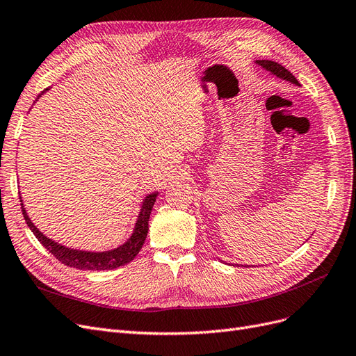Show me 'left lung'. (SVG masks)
Here are the masks:
<instances>
[{"instance_id":"8db88e82","label":"left lung","mask_w":356,"mask_h":356,"mask_svg":"<svg viewBox=\"0 0 356 356\" xmlns=\"http://www.w3.org/2000/svg\"><path fill=\"white\" fill-rule=\"evenodd\" d=\"M257 63H258V65H260V67L266 68L267 71L273 72L275 75H277V77H281V79H284V80H288V81L294 83V84H298V81H297V79L294 77V75L291 74L285 67H282L281 63L273 62V60H257Z\"/></svg>"}]
</instances>
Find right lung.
<instances>
[{"mask_svg": "<svg viewBox=\"0 0 356 356\" xmlns=\"http://www.w3.org/2000/svg\"><path fill=\"white\" fill-rule=\"evenodd\" d=\"M156 197H157V193H153V195H148L145 197L131 239H129L126 243H123L122 246L115 248V250L106 251V252H86V251L71 250V248H65L59 245L58 242L46 238V236L42 234L28 218L24 203H20V207H22V213L28 227L32 230V233L35 234L38 242L62 264L80 268V270H111V268H117L131 263L136 257V254L141 251L148 233V220H149V213H152V209H153V204L156 202Z\"/></svg>", "mask_w": 356, "mask_h": 356, "instance_id": "right-lung-1", "label": "right lung"}]
</instances>
